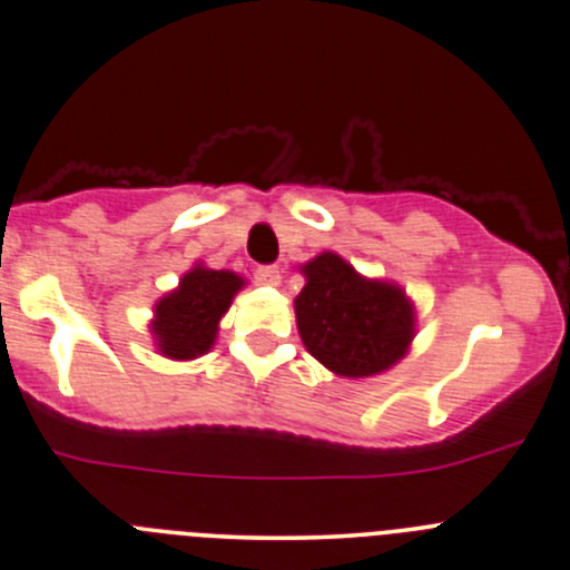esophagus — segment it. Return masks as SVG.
Instances as JSON below:
<instances>
[{
    "instance_id": "1",
    "label": "esophagus",
    "mask_w": 570,
    "mask_h": 570,
    "mask_svg": "<svg viewBox=\"0 0 570 570\" xmlns=\"http://www.w3.org/2000/svg\"><path fill=\"white\" fill-rule=\"evenodd\" d=\"M283 279V272L277 266H258L255 268V283L261 285H279Z\"/></svg>"
}]
</instances>
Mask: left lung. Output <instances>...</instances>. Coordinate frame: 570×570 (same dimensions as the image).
<instances>
[{
  "instance_id": "1",
  "label": "left lung",
  "mask_w": 570,
  "mask_h": 570,
  "mask_svg": "<svg viewBox=\"0 0 570 570\" xmlns=\"http://www.w3.org/2000/svg\"><path fill=\"white\" fill-rule=\"evenodd\" d=\"M296 323L306 350L338 376L380 374L404 357L414 336V312L404 291L363 279L336 253L304 266Z\"/></svg>"
}]
</instances>
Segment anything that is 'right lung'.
<instances>
[{
  "mask_svg": "<svg viewBox=\"0 0 570 570\" xmlns=\"http://www.w3.org/2000/svg\"><path fill=\"white\" fill-rule=\"evenodd\" d=\"M245 285L234 272L196 266L183 277L177 291L156 306L153 334L158 350L175 361L204 355L213 347L217 323L232 306L234 293Z\"/></svg>",
  "mask_w": 570,
  "mask_h": 570,
  "instance_id": "1",
  "label": "right lung"
}]
</instances>
